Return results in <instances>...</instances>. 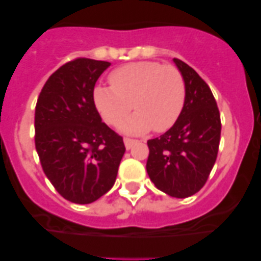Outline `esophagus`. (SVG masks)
Wrapping results in <instances>:
<instances>
[{
	"label": "esophagus",
	"instance_id": "esophagus-1",
	"mask_svg": "<svg viewBox=\"0 0 261 261\" xmlns=\"http://www.w3.org/2000/svg\"><path fill=\"white\" fill-rule=\"evenodd\" d=\"M123 143H125V146H126V149H131V147H133V145L134 144L136 143V140H134V139H130V138H125L123 139Z\"/></svg>",
	"mask_w": 261,
	"mask_h": 261
}]
</instances>
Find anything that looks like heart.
Here are the masks:
<instances>
[{
    "label": "heart",
    "instance_id": "obj_1",
    "mask_svg": "<svg viewBox=\"0 0 261 261\" xmlns=\"http://www.w3.org/2000/svg\"><path fill=\"white\" fill-rule=\"evenodd\" d=\"M110 83L94 88V105L111 126H117L134 105L136 114L122 125L126 133L143 134L150 128L155 133L167 131L177 122L186 105V80L174 65L130 63L115 69Z\"/></svg>",
    "mask_w": 261,
    "mask_h": 261
}]
</instances>
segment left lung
<instances>
[{
	"mask_svg": "<svg viewBox=\"0 0 261 261\" xmlns=\"http://www.w3.org/2000/svg\"><path fill=\"white\" fill-rule=\"evenodd\" d=\"M187 86L184 109L160 138L147 140L146 170L158 189L177 198L193 196L206 184L221 138V118L211 88L198 73L174 58Z\"/></svg>",
	"mask_w": 261,
	"mask_h": 261,
	"instance_id": "8db88e82",
	"label": "left lung"
}]
</instances>
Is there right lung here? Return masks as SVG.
I'll return each mask as SVG.
<instances>
[{
    "mask_svg": "<svg viewBox=\"0 0 261 261\" xmlns=\"http://www.w3.org/2000/svg\"><path fill=\"white\" fill-rule=\"evenodd\" d=\"M111 63L77 58L55 70L35 107V147L41 168L63 198L97 201L115 184L123 140L96 109L93 91Z\"/></svg>",
    "mask_w": 261,
    "mask_h": 261,
    "instance_id": "obj_1",
    "label": "right lung"
}]
</instances>
